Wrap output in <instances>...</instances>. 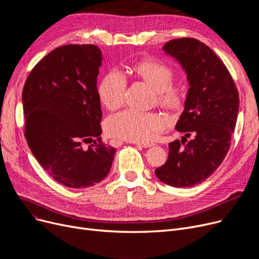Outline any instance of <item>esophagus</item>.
I'll list each match as a JSON object with an SVG mask.
<instances>
[{
    "instance_id": "1",
    "label": "esophagus",
    "mask_w": 259,
    "mask_h": 259,
    "mask_svg": "<svg viewBox=\"0 0 259 259\" xmlns=\"http://www.w3.org/2000/svg\"><path fill=\"white\" fill-rule=\"evenodd\" d=\"M133 144L139 146V147H143V148H149V147L154 146L153 143H133Z\"/></svg>"
}]
</instances>
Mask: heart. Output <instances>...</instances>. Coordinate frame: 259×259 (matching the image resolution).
I'll use <instances>...</instances> for the list:
<instances>
[{"instance_id":"obj_1","label":"heart","mask_w":259,"mask_h":259,"mask_svg":"<svg viewBox=\"0 0 259 259\" xmlns=\"http://www.w3.org/2000/svg\"><path fill=\"white\" fill-rule=\"evenodd\" d=\"M137 73L156 90L159 105L178 109L185 100V93L172 84L174 70L166 63L146 61L135 67ZM126 78L116 68L109 70L99 86V97L109 109L119 107L126 92ZM166 128L165 117L158 113H145L137 110H124L112 114L106 120V131L111 137L129 142H148Z\"/></svg>"}]
</instances>
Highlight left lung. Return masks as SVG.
<instances>
[{
    "label": "left lung",
    "mask_w": 259,
    "mask_h": 259,
    "mask_svg": "<svg viewBox=\"0 0 259 259\" xmlns=\"http://www.w3.org/2000/svg\"><path fill=\"white\" fill-rule=\"evenodd\" d=\"M162 49L181 63L190 88L175 126L185 137L169 144L166 164L155 174L169 186L192 187L214 173L229 151L238 114V91L226 65L200 40L175 38ZM189 136L194 139L188 142Z\"/></svg>",
    "instance_id": "1"
}]
</instances>
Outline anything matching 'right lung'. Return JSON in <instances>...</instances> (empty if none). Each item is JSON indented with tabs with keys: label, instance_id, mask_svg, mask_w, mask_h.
<instances>
[{
	"label": "right lung",
	"instance_id": "obj_1",
	"mask_svg": "<svg viewBox=\"0 0 259 259\" xmlns=\"http://www.w3.org/2000/svg\"><path fill=\"white\" fill-rule=\"evenodd\" d=\"M102 59L95 45L58 47L33 67L24 85L27 144L47 174L68 188L102 182L116 151L101 138Z\"/></svg>",
	"mask_w": 259,
	"mask_h": 259
}]
</instances>
